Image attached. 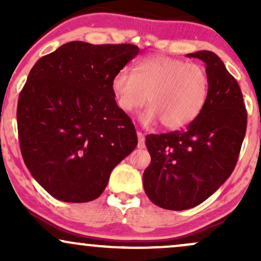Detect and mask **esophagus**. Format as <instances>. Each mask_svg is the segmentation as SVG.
Here are the masks:
<instances>
[{"label":"esophagus","mask_w":261,"mask_h":261,"mask_svg":"<svg viewBox=\"0 0 261 261\" xmlns=\"http://www.w3.org/2000/svg\"><path fill=\"white\" fill-rule=\"evenodd\" d=\"M137 139H139V143H137V147L139 148H145V136L142 133H137Z\"/></svg>","instance_id":"esophagus-1"}]
</instances>
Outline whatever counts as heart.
Instances as JSON below:
<instances>
[{
	"label": "heart",
	"mask_w": 261,
	"mask_h": 261,
	"mask_svg": "<svg viewBox=\"0 0 261 261\" xmlns=\"http://www.w3.org/2000/svg\"><path fill=\"white\" fill-rule=\"evenodd\" d=\"M116 106L133 114L146 104L145 125L162 121L170 130L191 124L208 99L210 79L205 67L169 56H148L137 61L133 73L121 70L112 80Z\"/></svg>",
	"instance_id": "obj_1"
}]
</instances>
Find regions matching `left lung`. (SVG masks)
<instances>
[{
    "label": "left lung",
    "instance_id": "1",
    "mask_svg": "<svg viewBox=\"0 0 261 261\" xmlns=\"http://www.w3.org/2000/svg\"><path fill=\"white\" fill-rule=\"evenodd\" d=\"M187 56L205 62L207 103L185 130L146 136L151 164L143 172L145 193L173 211L200 205L229 178L247 131L243 94L222 60L207 50Z\"/></svg>",
    "mask_w": 261,
    "mask_h": 261
}]
</instances>
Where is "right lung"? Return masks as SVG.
<instances>
[{
  "label": "right lung",
  "mask_w": 261,
  "mask_h": 261,
  "mask_svg": "<svg viewBox=\"0 0 261 261\" xmlns=\"http://www.w3.org/2000/svg\"><path fill=\"white\" fill-rule=\"evenodd\" d=\"M139 51L131 44L70 41L33 66L18 98V137L27 168L55 199H97L137 146L112 80Z\"/></svg>",
  "instance_id": "add662e5"
}]
</instances>
